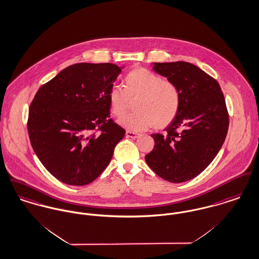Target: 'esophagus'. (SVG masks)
I'll return each mask as SVG.
<instances>
[{
	"label": "esophagus",
	"mask_w": 259,
	"mask_h": 259,
	"mask_svg": "<svg viewBox=\"0 0 259 259\" xmlns=\"http://www.w3.org/2000/svg\"><path fill=\"white\" fill-rule=\"evenodd\" d=\"M125 136H126V138H131V139H137V138H139V134H137V133H134V132H130V131H126V133H125Z\"/></svg>",
	"instance_id": "34e87169"
}]
</instances>
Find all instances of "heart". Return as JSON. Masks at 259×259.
<instances>
[{
	"label": "heart",
	"instance_id": "obj_1",
	"mask_svg": "<svg viewBox=\"0 0 259 259\" xmlns=\"http://www.w3.org/2000/svg\"><path fill=\"white\" fill-rule=\"evenodd\" d=\"M136 112L126 114L118 119L126 130L141 132L153 124L164 127L176 118L181 94L178 87L171 81L146 68L132 71L125 78V87L114 84L109 90L108 99L112 113L121 116L130 105V100L138 98Z\"/></svg>",
	"mask_w": 259,
	"mask_h": 259
}]
</instances>
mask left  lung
Instances as JSON below:
<instances>
[{
	"mask_svg": "<svg viewBox=\"0 0 259 259\" xmlns=\"http://www.w3.org/2000/svg\"><path fill=\"white\" fill-rule=\"evenodd\" d=\"M152 69L178 87L181 105L164 135H151L155 145L145 161L166 181L186 182L210 165L226 140L225 97L219 83L192 63H153Z\"/></svg>",
	"mask_w": 259,
	"mask_h": 259,
	"instance_id": "left-lung-1",
	"label": "left lung"
}]
</instances>
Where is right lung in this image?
Returning <instances> with one entry per match:
<instances>
[{
    "label": "right lung",
    "instance_id": "obj_1",
    "mask_svg": "<svg viewBox=\"0 0 259 259\" xmlns=\"http://www.w3.org/2000/svg\"><path fill=\"white\" fill-rule=\"evenodd\" d=\"M122 67L76 63L42 85L27 131L40 162L59 181L84 186L106 169L125 131L110 118L108 93Z\"/></svg>",
    "mask_w": 259,
    "mask_h": 259
}]
</instances>
